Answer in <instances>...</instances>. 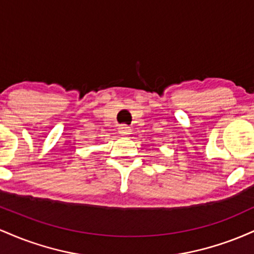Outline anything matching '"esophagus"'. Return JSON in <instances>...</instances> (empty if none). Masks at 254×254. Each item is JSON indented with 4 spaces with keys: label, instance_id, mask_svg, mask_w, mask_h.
I'll use <instances>...</instances> for the list:
<instances>
[{
    "label": "esophagus",
    "instance_id": "34e87169",
    "mask_svg": "<svg viewBox=\"0 0 254 254\" xmlns=\"http://www.w3.org/2000/svg\"><path fill=\"white\" fill-rule=\"evenodd\" d=\"M119 133H121L122 136L127 137L131 133L130 127H127V125H121V127H119Z\"/></svg>",
    "mask_w": 254,
    "mask_h": 254
}]
</instances>
